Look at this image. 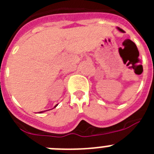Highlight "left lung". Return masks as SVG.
<instances>
[{
    "instance_id": "left-lung-1",
    "label": "left lung",
    "mask_w": 154,
    "mask_h": 154,
    "mask_svg": "<svg viewBox=\"0 0 154 154\" xmlns=\"http://www.w3.org/2000/svg\"><path fill=\"white\" fill-rule=\"evenodd\" d=\"M118 28V30H119V31H122V32H124V31H123V29H121V28Z\"/></svg>"
}]
</instances>
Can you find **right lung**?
I'll list each match as a JSON object with an SVG mask.
<instances>
[{"mask_svg":"<svg viewBox=\"0 0 154 154\" xmlns=\"http://www.w3.org/2000/svg\"><path fill=\"white\" fill-rule=\"evenodd\" d=\"M58 106V104H57V105H56V106H55V107H56V106ZM45 112V111H42V112H40V113H42V112Z\"/></svg>","mask_w":154,"mask_h":154,"instance_id":"right-lung-1","label":"right lung"}]
</instances>
